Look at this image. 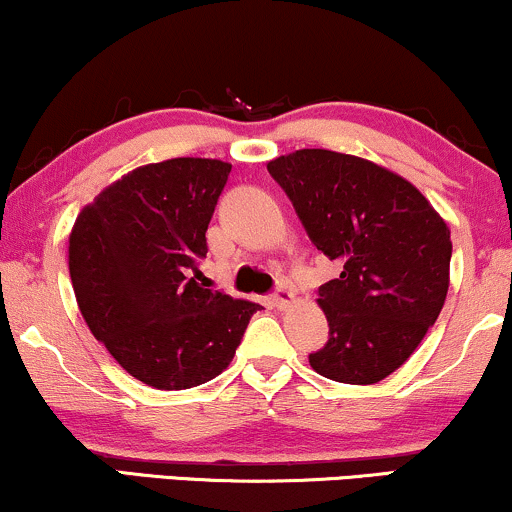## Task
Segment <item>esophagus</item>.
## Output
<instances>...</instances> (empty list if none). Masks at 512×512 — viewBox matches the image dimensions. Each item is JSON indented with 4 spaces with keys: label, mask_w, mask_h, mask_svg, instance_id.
Listing matches in <instances>:
<instances>
[{
    "label": "esophagus",
    "mask_w": 512,
    "mask_h": 512,
    "mask_svg": "<svg viewBox=\"0 0 512 512\" xmlns=\"http://www.w3.org/2000/svg\"><path fill=\"white\" fill-rule=\"evenodd\" d=\"M295 303H298V298H295V293L288 291V288H279V291L272 295V305L279 307V310H286V307H291Z\"/></svg>",
    "instance_id": "obj_1"
}]
</instances>
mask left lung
<instances>
[{"mask_svg":"<svg viewBox=\"0 0 512 512\" xmlns=\"http://www.w3.org/2000/svg\"><path fill=\"white\" fill-rule=\"evenodd\" d=\"M267 169L317 250L343 264L319 288L329 341L310 355L312 369L377 384L415 353L446 303L451 229L410 181L369 159L295 150Z\"/></svg>","mask_w":512,"mask_h":512,"instance_id":"1","label":"left lung"}]
</instances>
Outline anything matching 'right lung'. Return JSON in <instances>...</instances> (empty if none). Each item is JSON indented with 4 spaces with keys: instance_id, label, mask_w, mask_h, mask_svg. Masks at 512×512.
I'll return each instance as SVG.
<instances>
[{
    "instance_id": "right-lung-1",
    "label": "right lung",
    "mask_w": 512,
    "mask_h": 512,
    "mask_svg": "<svg viewBox=\"0 0 512 512\" xmlns=\"http://www.w3.org/2000/svg\"><path fill=\"white\" fill-rule=\"evenodd\" d=\"M229 174V162L202 157L138 166L80 209L71 229L80 315L152 389H193L224 372L260 310L200 283L205 233Z\"/></svg>"
}]
</instances>
